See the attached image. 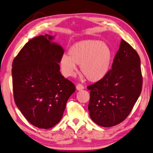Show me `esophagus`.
I'll return each instance as SVG.
<instances>
[{
  "label": "esophagus",
  "mask_w": 153,
  "mask_h": 153,
  "mask_svg": "<svg viewBox=\"0 0 153 153\" xmlns=\"http://www.w3.org/2000/svg\"><path fill=\"white\" fill-rule=\"evenodd\" d=\"M76 88L77 91H81V90H83V88H84V87H83L81 84H78V85H76Z\"/></svg>",
  "instance_id": "1"
}]
</instances>
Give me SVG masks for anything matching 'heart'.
Instances as JSON below:
<instances>
[{"mask_svg":"<svg viewBox=\"0 0 153 153\" xmlns=\"http://www.w3.org/2000/svg\"><path fill=\"white\" fill-rule=\"evenodd\" d=\"M68 54L59 60L60 71L64 76H74L77 65L91 82H97L109 72L113 62V51L109 46L99 39H84L74 43Z\"/></svg>","mask_w":153,"mask_h":153,"instance_id":"heart-1","label":"heart"}]
</instances>
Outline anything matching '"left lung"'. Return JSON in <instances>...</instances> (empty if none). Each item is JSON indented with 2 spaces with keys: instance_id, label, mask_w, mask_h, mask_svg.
Here are the masks:
<instances>
[{
  "instance_id": "left-lung-1",
  "label": "left lung",
  "mask_w": 153,
  "mask_h": 153,
  "mask_svg": "<svg viewBox=\"0 0 153 153\" xmlns=\"http://www.w3.org/2000/svg\"><path fill=\"white\" fill-rule=\"evenodd\" d=\"M142 82L139 56L122 39L111 70L102 80L88 86L92 120L104 127L123 122L141 94Z\"/></svg>"
}]
</instances>
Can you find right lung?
I'll return each mask as SVG.
<instances>
[{"label": "right lung", "instance_id": "right-lung-1", "mask_svg": "<svg viewBox=\"0 0 153 153\" xmlns=\"http://www.w3.org/2000/svg\"><path fill=\"white\" fill-rule=\"evenodd\" d=\"M46 34L29 40L12 62L15 104L28 122L41 129L53 127L62 118L75 85L60 72L64 49Z\"/></svg>", "mask_w": 153, "mask_h": 153}]
</instances>
